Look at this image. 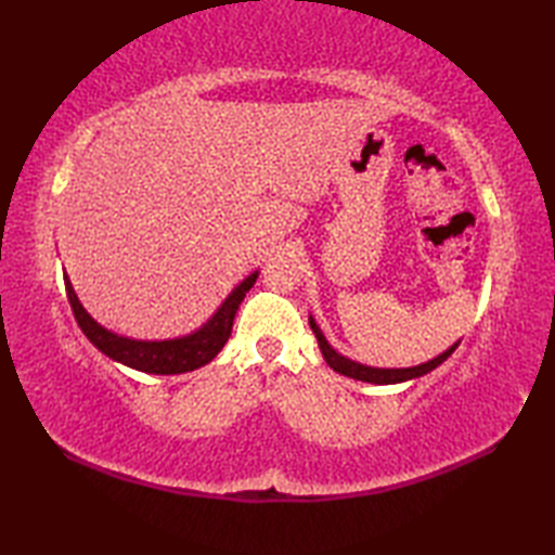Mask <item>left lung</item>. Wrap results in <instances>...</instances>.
<instances>
[{"mask_svg": "<svg viewBox=\"0 0 555 555\" xmlns=\"http://www.w3.org/2000/svg\"><path fill=\"white\" fill-rule=\"evenodd\" d=\"M310 326H312V332L317 336V344H320V350H322V356H324L328 367H332L338 374L350 376V379L367 382V384H379V386L382 384H403V382H410V379H417V376L429 374L431 370L439 367L443 360L451 358V352L460 344V340H457V344H453L451 348L443 350L441 356H436L434 360H427V362H422V364H415V367H370V364H362V362H356V360H350L346 356H340V352L332 344H328L324 332L320 328V324H317V320H314L312 314H310Z\"/></svg>", "mask_w": 555, "mask_h": 555, "instance_id": "1", "label": "left lung"}]
</instances>
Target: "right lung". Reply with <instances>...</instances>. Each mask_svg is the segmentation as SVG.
<instances>
[{
  "mask_svg": "<svg viewBox=\"0 0 555 555\" xmlns=\"http://www.w3.org/2000/svg\"><path fill=\"white\" fill-rule=\"evenodd\" d=\"M259 271H253L250 276H245L238 286H235L227 300H223L217 312L209 317V320L197 326L195 332L176 338H164V340H140V338H128L121 334L109 332L107 326H102L98 320H92L90 312L82 308L78 300L74 286H70V279L64 274L66 284V296L70 302V310L76 314V322L82 328V334L104 356L126 364V367L147 372V374H183L193 372L197 367H205L207 362L219 356V350L227 346L231 336L235 312H238L245 293L255 286Z\"/></svg>",
  "mask_w": 555,
  "mask_h": 555,
  "instance_id": "right-lung-1",
  "label": "right lung"
}]
</instances>
